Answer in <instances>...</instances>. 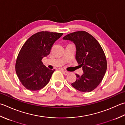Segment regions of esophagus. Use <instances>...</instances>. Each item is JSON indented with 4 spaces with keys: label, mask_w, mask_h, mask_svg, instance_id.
Here are the masks:
<instances>
[{
    "label": "esophagus",
    "mask_w": 125,
    "mask_h": 125,
    "mask_svg": "<svg viewBox=\"0 0 125 125\" xmlns=\"http://www.w3.org/2000/svg\"><path fill=\"white\" fill-rule=\"evenodd\" d=\"M62 72L63 73V74L65 75H67L69 74V72H67V71H65L64 70H62Z\"/></svg>",
    "instance_id": "1"
}]
</instances>
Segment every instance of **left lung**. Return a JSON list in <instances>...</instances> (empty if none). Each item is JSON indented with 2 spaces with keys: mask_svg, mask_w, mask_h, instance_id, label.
Segmentation results:
<instances>
[{
  "mask_svg": "<svg viewBox=\"0 0 125 125\" xmlns=\"http://www.w3.org/2000/svg\"><path fill=\"white\" fill-rule=\"evenodd\" d=\"M63 39L74 43L76 59L84 72L81 76L76 74L77 79L72 86L80 92L92 91L101 83L106 72L107 61L103 49L96 39L85 31L71 33Z\"/></svg>",
  "mask_w": 125,
  "mask_h": 125,
  "instance_id": "8db88e82",
  "label": "left lung"
}]
</instances>
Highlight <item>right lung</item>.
<instances>
[{"instance_id":"obj_1","label":"right lung","mask_w":125,"mask_h":125,"mask_svg":"<svg viewBox=\"0 0 125 125\" xmlns=\"http://www.w3.org/2000/svg\"><path fill=\"white\" fill-rule=\"evenodd\" d=\"M62 33L42 31L31 36L22 46L17 57L16 72L21 84L31 91L40 90L48 83L54 70L43 64L55 42Z\"/></svg>"}]
</instances>
